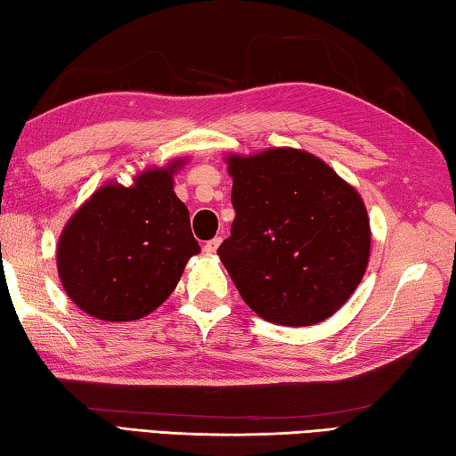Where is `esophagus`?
<instances>
[{
    "label": "esophagus",
    "instance_id": "1",
    "mask_svg": "<svg viewBox=\"0 0 456 456\" xmlns=\"http://www.w3.org/2000/svg\"><path fill=\"white\" fill-rule=\"evenodd\" d=\"M222 244V238L220 236H216L214 240H210V242H206V246H204V250L208 252V255H214L216 250H218V246Z\"/></svg>",
    "mask_w": 456,
    "mask_h": 456
}]
</instances>
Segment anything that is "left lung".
<instances>
[{"mask_svg":"<svg viewBox=\"0 0 456 456\" xmlns=\"http://www.w3.org/2000/svg\"><path fill=\"white\" fill-rule=\"evenodd\" d=\"M226 163L236 218L218 255L244 303L277 325L330 319L370 263L362 196L303 149L228 153Z\"/></svg>","mask_w":456,"mask_h":456,"instance_id":"left-lung-1","label":"left lung"}]
</instances>
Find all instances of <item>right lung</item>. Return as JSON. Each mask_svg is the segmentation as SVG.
Here are the masks:
<instances>
[{
    "mask_svg": "<svg viewBox=\"0 0 456 456\" xmlns=\"http://www.w3.org/2000/svg\"><path fill=\"white\" fill-rule=\"evenodd\" d=\"M188 158L147 167L131 185L107 182L64 224L58 277L78 309L109 323L137 321L174 293L200 244L174 191Z\"/></svg>",
    "mask_w": 456,
    "mask_h": 456,
    "instance_id": "right-lung-1",
    "label": "right lung"
}]
</instances>
